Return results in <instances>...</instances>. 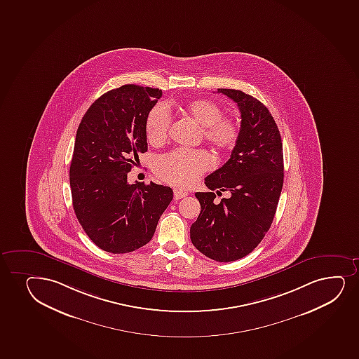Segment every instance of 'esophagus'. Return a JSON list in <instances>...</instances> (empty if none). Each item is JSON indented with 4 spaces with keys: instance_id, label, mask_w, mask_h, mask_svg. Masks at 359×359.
Segmentation results:
<instances>
[{
    "instance_id": "1",
    "label": "esophagus",
    "mask_w": 359,
    "mask_h": 359,
    "mask_svg": "<svg viewBox=\"0 0 359 359\" xmlns=\"http://www.w3.org/2000/svg\"><path fill=\"white\" fill-rule=\"evenodd\" d=\"M173 195H175V200H180V198H186L187 195H188V191L182 189H175L173 190Z\"/></svg>"
}]
</instances>
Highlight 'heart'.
Instances as JSON below:
<instances>
[{"label": "heart", "instance_id": "1", "mask_svg": "<svg viewBox=\"0 0 359 359\" xmlns=\"http://www.w3.org/2000/svg\"><path fill=\"white\" fill-rule=\"evenodd\" d=\"M187 111L202 127L203 136L219 149H232L239 137V123L232 117H224L218 104L198 99L187 105ZM172 115L170 107L159 103L151 109L146 118L144 132L149 142L159 144L169 135ZM213 159L201 149L177 147L158 157L154 171L170 184L187 187L210 170Z\"/></svg>", "mask_w": 359, "mask_h": 359}]
</instances>
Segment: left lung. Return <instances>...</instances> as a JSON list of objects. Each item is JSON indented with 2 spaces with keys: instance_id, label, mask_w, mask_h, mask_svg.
Here are the masks:
<instances>
[{
  "instance_id": "obj_1",
  "label": "left lung",
  "mask_w": 359,
  "mask_h": 359,
  "mask_svg": "<svg viewBox=\"0 0 359 359\" xmlns=\"http://www.w3.org/2000/svg\"><path fill=\"white\" fill-rule=\"evenodd\" d=\"M241 112L239 137L225 164L205 178L210 191L196 193L201 212L190 227L191 243L219 262L255 249L272 225L284 183V157L276 121L260 100L239 90L218 88ZM217 194L231 196L219 204Z\"/></svg>"
}]
</instances>
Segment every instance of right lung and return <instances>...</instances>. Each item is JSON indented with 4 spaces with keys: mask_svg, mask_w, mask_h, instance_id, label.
<instances>
[{
    "mask_svg": "<svg viewBox=\"0 0 359 359\" xmlns=\"http://www.w3.org/2000/svg\"><path fill=\"white\" fill-rule=\"evenodd\" d=\"M163 92L123 85L99 97L79 124L69 181L75 215L97 247L112 254L149 243L173 198L170 187L129 184L147 151L144 124Z\"/></svg>",
    "mask_w": 359,
    "mask_h": 359,
    "instance_id": "obj_1",
    "label": "right lung"
}]
</instances>
